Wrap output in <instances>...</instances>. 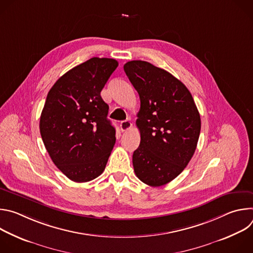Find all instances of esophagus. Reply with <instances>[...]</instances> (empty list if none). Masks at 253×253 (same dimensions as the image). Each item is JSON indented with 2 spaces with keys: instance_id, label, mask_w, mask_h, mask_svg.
Returning a JSON list of instances; mask_svg holds the SVG:
<instances>
[{
  "instance_id": "1",
  "label": "esophagus",
  "mask_w": 253,
  "mask_h": 253,
  "mask_svg": "<svg viewBox=\"0 0 253 253\" xmlns=\"http://www.w3.org/2000/svg\"><path fill=\"white\" fill-rule=\"evenodd\" d=\"M131 127H132V123H131L130 121H122V122L120 123V130H121L122 132L129 130Z\"/></svg>"
}]
</instances>
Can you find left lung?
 I'll return each instance as SVG.
<instances>
[{
  "mask_svg": "<svg viewBox=\"0 0 253 253\" xmlns=\"http://www.w3.org/2000/svg\"><path fill=\"white\" fill-rule=\"evenodd\" d=\"M124 71L140 97L136 125L139 147L133 167L142 182L157 187L181 173L191 160L201 120L191 93L169 72L145 61H130Z\"/></svg>",
  "mask_w": 253,
  "mask_h": 253,
  "instance_id": "1",
  "label": "left lung"
}]
</instances>
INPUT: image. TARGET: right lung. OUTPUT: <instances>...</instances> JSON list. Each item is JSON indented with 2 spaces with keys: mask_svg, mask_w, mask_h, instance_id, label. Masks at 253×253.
Segmentation results:
<instances>
[{
  "mask_svg": "<svg viewBox=\"0 0 253 253\" xmlns=\"http://www.w3.org/2000/svg\"><path fill=\"white\" fill-rule=\"evenodd\" d=\"M118 67L109 58H91L69 70L50 89L40 133L54 164L74 182L101 175L115 145L109 106L100 95Z\"/></svg>",
  "mask_w": 253,
  "mask_h": 253,
  "instance_id": "obj_1",
  "label": "right lung"
}]
</instances>
